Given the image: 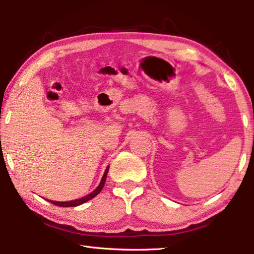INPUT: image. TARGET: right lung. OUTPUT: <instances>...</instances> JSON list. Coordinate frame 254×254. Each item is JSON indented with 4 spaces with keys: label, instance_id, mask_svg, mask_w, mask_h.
<instances>
[{
    "label": "right lung",
    "instance_id": "obj_1",
    "mask_svg": "<svg viewBox=\"0 0 254 254\" xmlns=\"http://www.w3.org/2000/svg\"><path fill=\"white\" fill-rule=\"evenodd\" d=\"M107 173H109V167H107L104 175H103L102 177V180L100 185H98L97 188L95 189V190L92 191L91 194H88L87 196H84L81 197V198H78V199H75V200H70V201H54V200H49L50 203H53L54 205H57V206H60V207H75V206H78V205H81L86 203V201H88L89 199H92L95 197L96 195H98L101 192V190L103 189V187H104V184H105V180H106V176H107Z\"/></svg>",
    "mask_w": 254,
    "mask_h": 254
}]
</instances>
